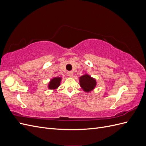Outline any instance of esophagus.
I'll return each instance as SVG.
<instances>
[{
  "label": "esophagus",
  "mask_w": 146,
  "mask_h": 146,
  "mask_svg": "<svg viewBox=\"0 0 146 146\" xmlns=\"http://www.w3.org/2000/svg\"><path fill=\"white\" fill-rule=\"evenodd\" d=\"M68 76H69V77H72V75H73V72L72 71H68Z\"/></svg>",
  "instance_id": "1"
}]
</instances>
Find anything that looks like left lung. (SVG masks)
<instances>
[{"label":"left lung","instance_id":"obj_1","mask_svg":"<svg viewBox=\"0 0 146 146\" xmlns=\"http://www.w3.org/2000/svg\"><path fill=\"white\" fill-rule=\"evenodd\" d=\"M80 83L82 89L86 92L91 91L96 85V80L88 75H84L80 77Z\"/></svg>","mask_w":146,"mask_h":146}]
</instances>
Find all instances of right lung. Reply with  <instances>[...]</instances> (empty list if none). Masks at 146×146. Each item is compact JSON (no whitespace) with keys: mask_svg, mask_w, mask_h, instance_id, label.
<instances>
[{"mask_svg":"<svg viewBox=\"0 0 146 146\" xmlns=\"http://www.w3.org/2000/svg\"><path fill=\"white\" fill-rule=\"evenodd\" d=\"M61 80V78L60 77H55L52 79V80L49 83V85H48V88L50 90L56 89L60 86Z\"/></svg>","mask_w":146,"mask_h":146,"instance_id":"obj_1","label":"right lung"}]
</instances>
